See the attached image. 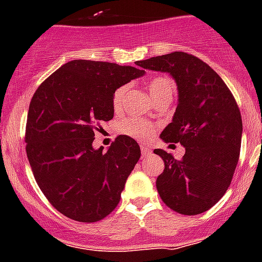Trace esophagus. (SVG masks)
I'll return each mask as SVG.
<instances>
[{"label":"esophagus","instance_id":"obj_1","mask_svg":"<svg viewBox=\"0 0 262 262\" xmlns=\"http://www.w3.org/2000/svg\"><path fill=\"white\" fill-rule=\"evenodd\" d=\"M140 151H142V155H148L152 152L150 147H147V146H140Z\"/></svg>","mask_w":262,"mask_h":262}]
</instances>
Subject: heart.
Wrapping results in <instances>:
<instances>
[{
    "label": "heart",
    "instance_id": "b5f03b06",
    "mask_svg": "<svg viewBox=\"0 0 262 262\" xmlns=\"http://www.w3.org/2000/svg\"><path fill=\"white\" fill-rule=\"evenodd\" d=\"M128 92V85H122L114 92L112 96V107L115 111H120L124 105V99ZM148 92L152 99L165 95H172V83L166 77H155L148 83ZM119 131L124 135L133 136L135 139L147 140L154 134V126L142 119L129 118L124 119L119 124Z\"/></svg>",
    "mask_w": 262,
    "mask_h": 262
}]
</instances>
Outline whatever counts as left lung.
<instances>
[{
  "label": "left lung",
  "mask_w": 262,
  "mask_h": 262,
  "mask_svg": "<svg viewBox=\"0 0 262 262\" xmlns=\"http://www.w3.org/2000/svg\"><path fill=\"white\" fill-rule=\"evenodd\" d=\"M136 66L168 73L178 90L177 110L161 139L181 143L186 151L178 161L155 148L165 162L157 179L158 193L177 213H204L226 193L238 163L243 136L238 105L218 73L193 55L172 52Z\"/></svg>",
  "instance_id": "8db88e82"
}]
</instances>
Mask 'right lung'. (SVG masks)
<instances>
[{"mask_svg": "<svg viewBox=\"0 0 262 262\" xmlns=\"http://www.w3.org/2000/svg\"><path fill=\"white\" fill-rule=\"evenodd\" d=\"M144 73L114 62L72 60L34 92L27 155L41 191L66 217L96 222L118 206L140 147L127 135L118 136L107 151L92 142L99 123L114 118V92Z\"/></svg>", "mask_w": 262, "mask_h": 262, "instance_id": "obj_1", "label": "right lung"}]
</instances>
